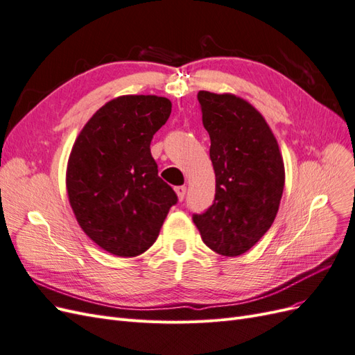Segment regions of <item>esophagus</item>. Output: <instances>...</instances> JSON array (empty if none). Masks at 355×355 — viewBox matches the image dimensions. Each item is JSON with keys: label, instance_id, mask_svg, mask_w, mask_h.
<instances>
[{"label": "esophagus", "instance_id": "1", "mask_svg": "<svg viewBox=\"0 0 355 355\" xmlns=\"http://www.w3.org/2000/svg\"><path fill=\"white\" fill-rule=\"evenodd\" d=\"M175 191H176V194H178L179 201H182V200L185 198V194H187V187H178Z\"/></svg>", "mask_w": 355, "mask_h": 355}]
</instances>
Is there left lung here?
Instances as JSON below:
<instances>
[{
    "mask_svg": "<svg viewBox=\"0 0 355 355\" xmlns=\"http://www.w3.org/2000/svg\"><path fill=\"white\" fill-rule=\"evenodd\" d=\"M197 98L211 142L216 194L211 206L192 220L204 244L235 257L271 228L284 189L283 157L270 125L249 102L204 90Z\"/></svg>",
    "mask_w": 355,
    "mask_h": 355,
    "instance_id": "left-lung-1",
    "label": "left lung"
}]
</instances>
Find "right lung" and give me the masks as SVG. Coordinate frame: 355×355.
<instances>
[{
  "label": "right lung",
  "instance_id": "obj_1",
  "mask_svg": "<svg viewBox=\"0 0 355 355\" xmlns=\"http://www.w3.org/2000/svg\"><path fill=\"white\" fill-rule=\"evenodd\" d=\"M170 112L167 98L120 96L94 112L72 146L67 168L72 211L89 239L115 256L146 252L178 202L149 148Z\"/></svg>",
  "mask_w": 355,
  "mask_h": 355
}]
</instances>
